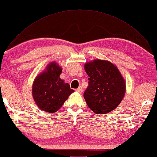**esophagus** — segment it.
<instances>
[{"instance_id":"esophagus-1","label":"esophagus","mask_w":157,"mask_h":157,"mask_svg":"<svg viewBox=\"0 0 157 157\" xmlns=\"http://www.w3.org/2000/svg\"><path fill=\"white\" fill-rule=\"evenodd\" d=\"M76 91L77 92H78V93H79V94H81L82 92L83 91V89H82V87L80 86V87H79L78 89H76Z\"/></svg>"}]
</instances>
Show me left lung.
<instances>
[{
    "label": "left lung",
    "instance_id": "8db88e82",
    "mask_svg": "<svg viewBox=\"0 0 157 157\" xmlns=\"http://www.w3.org/2000/svg\"><path fill=\"white\" fill-rule=\"evenodd\" d=\"M89 86L83 94L88 107L104 115L117 107L126 91L124 79L117 66L107 60L94 59L84 66Z\"/></svg>",
    "mask_w": 157,
    "mask_h": 157
}]
</instances>
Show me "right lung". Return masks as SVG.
<instances>
[{"label":"right lung","instance_id":"right-lung-1","mask_svg":"<svg viewBox=\"0 0 157 157\" xmlns=\"http://www.w3.org/2000/svg\"><path fill=\"white\" fill-rule=\"evenodd\" d=\"M62 71L57 63L51 62L34 81L32 91L34 101L40 109L48 113L58 111L74 91L69 83L59 78Z\"/></svg>","mask_w":157,"mask_h":157}]
</instances>
